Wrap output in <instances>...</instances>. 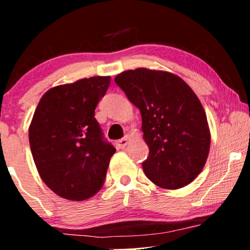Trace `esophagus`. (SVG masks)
<instances>
[{
  "mask_svg": "<svg viewBox=\"0 0 250 250\" xmlns=\"http://www.w3.org/2000/svg\"><path fill=\"white\" fill-rule=\"evenodd\" d=\"M129 139H131V138H129V135H125L123 139L118 140V141H116V146H117L119 149H124L125 146L128 145Z\"/></svg>",
  "mask_w": 250,
  "mask_h": 250,
  "instance_id": "esophagus-1",
  "label": "esophagus"
}]
</instances>
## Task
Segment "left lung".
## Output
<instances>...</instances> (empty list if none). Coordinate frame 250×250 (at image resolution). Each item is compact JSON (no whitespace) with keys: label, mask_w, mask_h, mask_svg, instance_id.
<instances>
[{"label":"left lung","mask_w":250,"mask_h":250,"mask_svg":"<svg viewBox=\"0 0 250 250\" xmlns=\"http://www.w3.org/2000/svg\"><path fill=\"white\" fill-rule=\"evenodd\" d=\"M115 82L141 111L146 177L168 190L192 182L210 148L206 112L192 88L177 75L148 68L123 71Z\"/></svg>","instance_id":"8db88e82"}]
</instances>
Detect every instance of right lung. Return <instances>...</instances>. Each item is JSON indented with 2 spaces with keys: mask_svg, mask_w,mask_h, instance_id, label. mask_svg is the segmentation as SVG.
Here are the masks:
<instances>
[{
  "mask_svg": "<svg viewBox=\"0 0 250 250\" xmlns=\"http://www.w3.org/2000/svg\"><path fill=\"white\" fill-rule=\"evenodd\" d=\"M110 76L82 78L50 88L29 125V145L43 182L68 200L93 197L104 183L116 149L105 142L94 117Z\"/></svg>",
  "mask_w": 250,
  "mask_h": 250,
  "instance_id": "right-lung-1",
  "label": "right lung"
}]
</instances>
